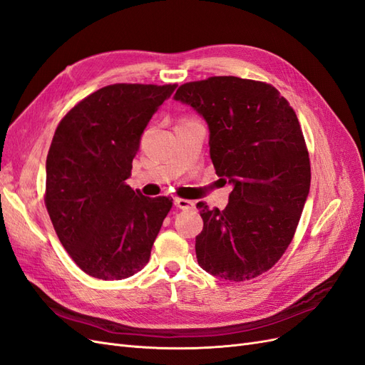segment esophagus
<instances>
[{"instance_id":"1","label":"esophagus","mask_w":365,"mask_h":365,"mask_svg":"<svg viewBox=\"0 0 365 365\" xmlns=\"http://www.w3.org/2000/svg\"><path fill=\"white\" fill-rule=\"evenodd\" d=\"M173 204L181 208V210H190L195 207V202L193 201H189V200H181V197H175L173 200Z\"/></svg>"}]
</instances>
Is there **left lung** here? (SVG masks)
I'll return each mask as SVG.
<instances>
[{
	"instance_id": "obj_1",
	"label": "left lung",
	"mask_w": 365,
	"mask_h": 365,
	"mask_svg": "<svg viewBox=\"0 0 365 365\" xmlns=\"http://www.w3.org/2000/svg\"><path fill=\"white\" fill-rule=\"evenodd\" d=\"M173 98L205 120L210 158L233 185L225 210L197 204V263L230 282L257 277L291 244L311 187L294 109L274 86L235 76L184 83Z\"/></svg>"
}]
</instances>
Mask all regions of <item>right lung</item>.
I'll list each match as a JSON object with an SVG mask.
<instances>
[{
    "label": "right lung",
    "mask_w": 365,
    "mask_h": 365,
    "mask_svg": "<svg viewBox=\"0 0 365 365\" xmlns=\"http://www.w3.org/2000/svg\"><path fill=\"white\" fill-rule=\"evenodd\" d=\"M176 85H109L62 118L46 163V205L56 235L83 272L121 280L149 262L165 196L148 197L126 184L152 115Z\"/></svg>",
    "instance_id": "add662e5"
}]
</instances>
